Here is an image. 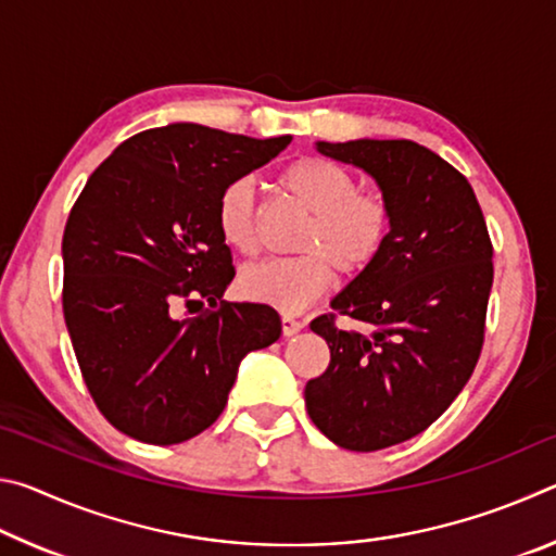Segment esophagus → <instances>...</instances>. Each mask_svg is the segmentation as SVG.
Segmentation results:
<instances>
[{
    "label": "esophagus",
    "instance_id": "34e87169",
    "mask_svg": "<svg viewBox=\"0 0 556 556\" xmlns=\"http://www.w3.org/2000/svg\"><path fill=\"white\" fill-rule=\"evenodd\" d=\"M301 328H304V321L301 318H294V316H281V333H285L287 338L289 336H296Z\"/></svg>",
    "mask_w": 556,
    "mask_h": 556
}]
</instances>
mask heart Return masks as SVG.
Instances as JSON below:
<instances>
[{"instance_id": "heart-1", "label": "heart", "mask_w": 556, "mask_h": 556, "mask_svg": "<svg viewBox=\"0 0 556 556\" xmlns=\"http://www.w3.org/2000/svg\"><path fill=\"white\" fill-rule=\"evenodd\" d=\"M281 191L308 211L299 232L296 257L267 260L242 269L240 294L255 304L299 314L321 299L336 281L368 271L388 248L394 208L375 188H357V178L333 159L306 154L277 176ZM223 242L240 255L257 250V193L248 178L228 184L215 205Z\"/></svg>"}]
</instances>
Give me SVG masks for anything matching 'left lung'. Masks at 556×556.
Segmentation results:
<instances>
[{
	"label": "left lung",
	"instance_id": "1",
	"mask_svg": "<svg viewBox=\"0 0 556 556\" xmlns=\"http://www.w3.org/2000/svg\"><path fill=\"white\" fill-rule=\"evenodd\" d=\"M355 164L394 208L388 248L312 321L331 348L321 378L306 384V409L348 451H380L417 437L464 390L485 341L493 242L466 176L409 139L318 142ZM341 315L368 334L337 328Z\"/></svg>",
	"mask_w": 556,
	"mask_h": 556
}]
</instances>
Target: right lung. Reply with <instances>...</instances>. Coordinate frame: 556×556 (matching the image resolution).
Listing matches in <instances>:
<instances>
[{"label":"right lung","instance_id":"add662e5","mask_svg":"<svg viewBox=\"0 0 556 556\" xmlns=\"http://www.w3.org/2000/svg\"><path fill=\"white\" fill-rule=\"evenodd\" d=\"M289 142L191 122L144 129L73 203L63 316L83 382L122 434L154 446L201 434L225 409L242 357L279 338L271 306L223 301L235 267L215 205Z\"/></svg>","mask_w":556,"mask_h":556}]
</instances>
